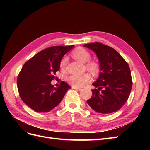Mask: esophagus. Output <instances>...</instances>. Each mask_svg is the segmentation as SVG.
Instances as JSON below:
<instances>
[{
    "mask_svg": "<svg viewBox=\"0 0 150 150\" xmlns=\"http://www.w3.org/2000/svg\"><path fill=\"white\" fill-rule=\"evenodd\" d=\"M72 89H76V90H79V91H81L82 90V88H78V87H74V86H72Z\"/></svg>",
    "mask_w": 150,
    "mask_h": 150,
    "instance_id": "34e87169",
    "label": "esophagus"
}]
</instances>
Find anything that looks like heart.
I'll return each instance as SVG.
<instances>
[{
  "label": "heart",
  "mask_w": 150,
  "mask_h": 150,
  "mask_svg": "<svg viewBox=\"0 0 150 150\" xmlns=\"http://www.w3.org/2000/svg\"><path fill=\"white\" fill-rule=\"evenodd\" d=\"M72 56L76 59L81 62L86 63L87 62L86 66L87 69L92 72V73L96 74L99 71V66L94 61H89L91 59V54L87 50L82 48L78 47L72 52ZM67 61V57H64L62 59L60 62V67L62 69L64 68ZM92 79V76L89 73H84L81 75L71 74L67 76L66 80L67 83L72 85L74 87H83L85 84L89 83Z\"/></svg>",
  "instance_id": "b5f03b06"
}]
</instances>
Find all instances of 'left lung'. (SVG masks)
Wrapping results in <instances>:
<instances>
[{
  "instance_id": "obj_1",
  "label": "left lung",
  "mask_w": 150,
  "mask_h": 150,
  "mask_svg": "<svg viewBox=\"0 0 150 150\" xmlns=\"http://www.w3.org/2000/svg\"><path fill=\"white\" fill-rule=\"evenodd\" d=\"M93 51L100 64V74L93 85V96L87 101L93 110L102 114L118 111L128 100L132 79L128 63L115 49L100 42L84 44Z\"/></svg>"
}]
</instances>
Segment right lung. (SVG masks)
<instances>
[{
    "label": "right lung",
    "mask_w": 150,
    "mask_h": 150,
    "mask_svg": "<svg viewBox=\"0 0 150 150\" xmlns=\"http://www.w3.org/2000/svg\"><path fill=\"white\" fill-rule=\"evenodd\" d=\"M52 46L45 49L27 61L17 80L20 97L25 104L38 112H47L57 106L71 87L62 81L57 88L51 84L60 69L63 56L73 47Z\"/></svg>",
    "instance_id": "obj_1"
}]
</instances>
